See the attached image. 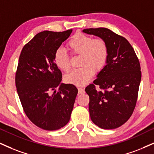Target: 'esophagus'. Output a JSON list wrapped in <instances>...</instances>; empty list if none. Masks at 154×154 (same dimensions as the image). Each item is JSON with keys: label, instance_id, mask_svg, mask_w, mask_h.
I'll list each match as a JSON object with an SVG mask.
<instances>
[{"label": "esophagus", "instance_id": "esophagus-1", "mask_svg": "<svg viewBox=\"0 0 154 154\" xmlns=\"http://www.w3.org/2000/svg\"><path fill=\"white\" fill-rule=\"evenodd\" d=\"M85 93V89L83 88H78V94H82Z\"/></svg>", "mask_w": 154, "mask_h": 154}]
</instances>
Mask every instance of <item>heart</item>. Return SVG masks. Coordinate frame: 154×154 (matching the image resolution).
Returning <instances> with one entry per match:
<instances>
[{"instance_id":"heart-1","label":"heart","mask_w":154,"mask_h":154,"mask_svg":"<svg viewBox=\"0 0 154 154\" xmlns=\"http://www.w3.org/2000/svg\"><path fill=\"white\" fill-rule=\"evenodd\" d=\"M72 54H81L80 69H73L65 76L67 84L75 86H84L90 80L94 71H100L106 65L108 58V48L104 40L94 39L87 35L77 33L67 44ZM55 65L60 70L67 72L70 67L68 55L59 49L54 55Z\"/></svg>"}]
</instances>
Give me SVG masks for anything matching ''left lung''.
Wrapping results in <instances>:
<instances>
[{
  "label": "left lung",
  "mask_w": 154,
  "mask_h": 154,
  "mask_svg": "<svg viewBox=\"0 0 154 154\" xmlns=\"http://www.w3.org/2000/svg\"><path fill=\"white\" fill-rule=\"evenodd\" d=\"M84 33L99 37L108 48L106 65L85 89L89 97L92 122L104 129L121 126L131 116L141 79V67L128 40L105 28L85 29ZM100 86L97 91L94 85Z\"/></svg>",
  "instance_id": "obj_1"
}]
</instances>
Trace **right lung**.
I'll return each mask as SVG.
<instances>
[{
	"instance_id": "right-lung-1",
	"label": "right lung",
	"mask_w": 154,
	"mask_h": 154,
	"mask_svg": "<svg viewBox=\"0 0 154 154\" xmlns=\"http://www.w3.org/2000/svg\"><path fill=\"white\" fill-rule=\"evenodd\" d=\"M72 30L42 31L23 47L15 74V86L24 112L37 126L54 131L70 119L77 97L75 85L62 83L54 55Z\"/></svg>"
}]
</instances>
